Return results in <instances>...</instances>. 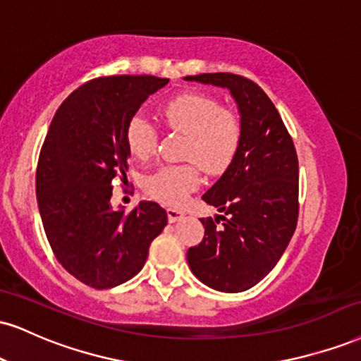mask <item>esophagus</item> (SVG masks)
<instances>
[{"instance_id": "34e87169", "label": "esophagus", "mask_w": 361, "mask_h": 361, "mask_svg": "<svg viewBox=\"0 0 361 361\" xmlns=\"http://www.w3.org/2000/svg\"><path fill=\"white\" fill-rule=\"evenodd\" d=\"M166 214H168V222L169 224H175V222H178V220H181L185 216V212L178 210V208H168Z\"/></svg>"}]
</instances>
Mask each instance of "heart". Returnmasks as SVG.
Wrapping results in <instances>:
<instances>
[{
    "label": "heart",
    "mask_w": 361,
    "mask_h": 361,
    "mask_svg": "<svg viewBox=\"0 0 361 361\" xmlns=\"http://www.w3.org/2000/svg\"><path fill=\"white\" fill-rule=\"evenodd\" d=\"M161 116L169 128L188 134L183 156L193 163L158 169L146 178L145 188L163 203L180 205L200 183L198 166L208 175L228 168L240 146V121L216 99L197 92L171 99ZM126 145L134 158L147 159L156 151L158 129L145 117H133L126 128Z\"/></svg>",
    "instance_id": "b5f03b06"
}]
</instances>
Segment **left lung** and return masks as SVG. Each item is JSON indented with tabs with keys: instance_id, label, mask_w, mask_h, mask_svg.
<instances>
[{
	"instance_id": "obj_1",
	"label": "left lung",
	"mask_w": 361,
	"mask_h": 361,
	"mask_svg": "<svg viewBox=\"0 0 361 361\" xmlns=\"http://www.w3.org/2000/svg\"><path fill=\"white\" fill-rule=\"evenodd\" d=\"M185 80L230 90L242 128L235 158L202 197L222 215L200 219L205 237L190 247L186 260L208 288L242 293L276 267L296 230V147L276 106L252 80L224 72Z\"/></svg>"
}]
</instances>
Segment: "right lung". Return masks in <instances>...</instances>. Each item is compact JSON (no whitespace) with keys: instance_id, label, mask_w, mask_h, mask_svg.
Here are the masks:
<instances>
[{"instance_id":"1","label":"right lung","mask_w":361,"mask_h":361,"mask_svg":"<svg viewBox=\"0 0 361 361\" xmlns=\"http://www.w3.org/2000/svg\"><path fill=\"white\" fill-rule=\"evenodd\" d=\"M168 79L114 75L87 82L55 112L37 168L42 224L59 262L80 282L109 289L141 271L151 242L166 227L164 208L139 202L112 208V181L126 180V128Z\"/></svg>"}]
</instances>
